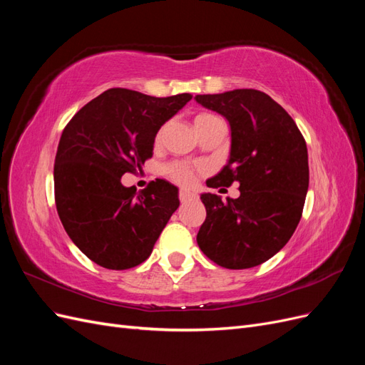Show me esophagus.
Instances as JSON below:
<instances>
[{
	"label": "esophagus",
	"instance_id": "obj_1",
	"mask_svg": "<svg viewBox=\"0 0 365 365\" xmlns=\"http://www.w3.org/2000/svg\"><path fill=\"white\" fill-rule=\"evenodd\" d=\"M193 197H196V195H195L193 192H190V190H184V189H181V190H180V200H181V202H185V201H189V200H193Z\"/></svg>",
	"mask_w": 365,
	"mask_h": 365
}]
</instances>
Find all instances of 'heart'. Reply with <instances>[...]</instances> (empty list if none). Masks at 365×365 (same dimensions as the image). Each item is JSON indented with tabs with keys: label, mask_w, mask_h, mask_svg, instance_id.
I'll use <instances>...</instances> for the list:
<instances>
[{
	"label": "heart",
	"mask_w": 365,
	"mask_h": 365,
	"mask_svg": "<svg viewBox=\"0 0 365 365\" xmlns=\"http://www.w3.org/2000/svg\"><path fill=\"white\" fill-rule=\"evenodd\" d=\"M216 118H219V117L212 114V113H200L195 117V128L202 126V125L208 123V121H213ZM161 134H163V129L158 132L157 137H155L157 143L161 140ZM165 172H168V175L170 176L173 181L180 182V184H190L195 178L193 169L190 168V165H187L184 163H172V164L168 165V168H165Z\"/></svg>",
	"instance_id": "heart-1"
}]
</instances>
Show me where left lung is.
I'll return each instance as SVG.
<instances>
[{"mask_svg": "<svg viewBox=\"0 0 365 365\" xmlns=\"http://www.w3.org/2000/svg\"><path fill=\"white\" fill-rule=\"evenodd\" d=\"M196 102L224 115L231 128L230 160L207 187L239 184L240 196L204 193L207 217L197 245L216 264L247 269L267 262L300 222L309 187L304 137L292 117L257 90L200 94Z\"/></svg>", "mask_w": 365, "mask_h": 365, "instance_id": "left-lung-1", "label": "left lung"}]
</instances>
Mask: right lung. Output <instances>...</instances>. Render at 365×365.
<instances>
[{
    "label": "right lung",
    "instance_id": "1",
    "mask_svg": "<svg viewBox=\"0 0 365 365\" xmlns=\"http://www.w3.org/2000/svg\"><path fill=\"white\" fill-rule=\"evenodd\" d=\"M190 98L111 88L65 126L54 160V201L67 235L94 263L120 271L150 256L180 205L178 189L155 180L137 193L121 176L152 158L157 132Z\"/></svg>",
    "mask_w": 365,
    "mask_h": 365
}]
</instances>
